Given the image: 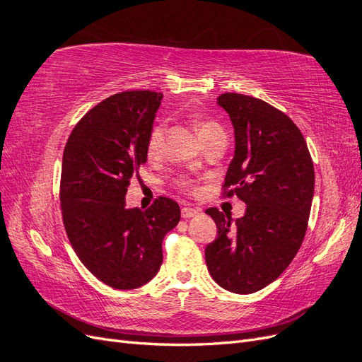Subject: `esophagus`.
Wrapping results in <instances>:
<instances>
[{
	"label": "esophagus",
	"mask_w": 362,
	"mask_h": 362,
	"mask_svg": "<svg viewBox=\"0 0 362 362\" xmlns=\"http://www.w3.org/2000/svg\"><path fill=\"white\" fill-rule=\"evenodd\" d=\"M199 211L196 210V208H190V206H184L182 210H181V216L184 217V218H190V217H194L196 214H198Z\"/></svg>",
	"instance_id": "34e87169"
}]
</instances>
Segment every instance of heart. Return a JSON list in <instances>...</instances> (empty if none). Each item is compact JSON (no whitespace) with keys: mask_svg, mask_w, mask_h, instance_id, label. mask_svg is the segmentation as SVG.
I'll list each match as a JSON object with an SVG mask.
<instances>
[{"mask_svg":"<svg viewBox=\"0 0 362 362\" xmlns=\"http://www.w3.org/2000/svg\"><path fill=\"white\" fill-rule=\"evenodd\" d=\"M218 131H222V128L217 122H214V120H202V122L198 124V134L201 136V139H205L206 136H210L213 133H218ZM163 140H164V124L158 122L152 127L148 137V144H146L148 158L156 160L160 157L161 149H163ZM177 185L182 192H189V193L196 192V185L193 180H190L189 177H181L177 181Z\"/></svg>","mask_w":362,"mask_h":362,"instance_id":"obj_1","label":"heart"}]
</instances>
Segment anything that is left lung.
Instances as JSON below:
<instances>
[{
	"mask_svg": "<svg viewBox=\"0 0 362 362\" xmlns=\"http://www.w3.org/2000/svg\"><path fill=\"white\" fill-rule=\"evenodd\" d=\"M217 104L235 137L223 194L242 199L246 213L233 221L208 208L217 238L205 247V261L222 288L250 294L279 278L298 254L311 211L314 166L300 129L286 113L240 93H223Z\"/></svg>",
	"mask_w": 362,
	"mask_h": 362,
	"instance_id": "1",
	"label": "left lung"
}]
</instances>
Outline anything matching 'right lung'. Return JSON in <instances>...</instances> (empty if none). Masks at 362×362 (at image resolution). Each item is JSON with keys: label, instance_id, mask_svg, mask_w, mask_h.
Here are the masks:
<instances>
[{"label": "right lung", "instance_id": "right-lung-1", "mask_svg": "<svg viewBox=\"0 0 362 362\" xmlns=\"http://www.w3.org/2000/svg\"><path fill=\"white\" fill-rule=\"evenodd\" d=\"M163 95L131 90L107 98L75 125L63 151L60 206L76 257L105 286L133 290L157 275L161 243L178 225L180 205L160 196L148 210L127 208L131 178Z\"/></svg>", "mask_w": 362, "mask_h": 362}]
</instances>
